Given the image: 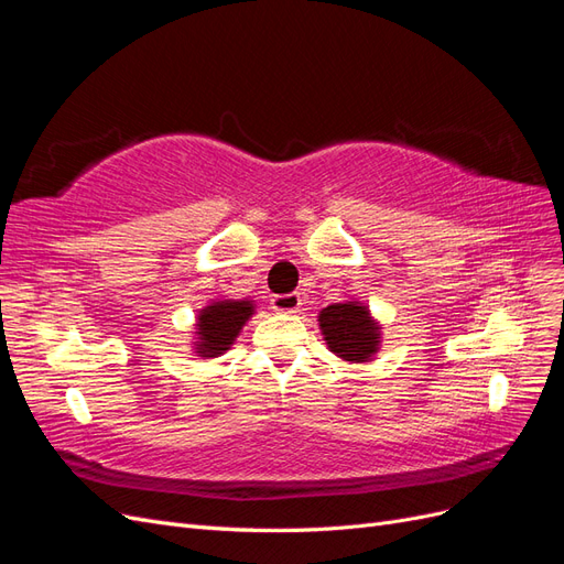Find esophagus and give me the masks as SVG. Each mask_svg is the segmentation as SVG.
Here are the masks:
<instances>
[{"label":"esophagus","instance_id":"obj_1","mask_svg":"<svg viewBox=\"0 0 564 564\" xmlns=\"http://www.w3.org/2000/svg\"><path fill=\"white\" fill-rule=\"evenodd\" d=\"M270 308L280 313V315H294V313L301 311V294L292 292V294H284V296H272Z\"/></svg>","mask_w":564,"mask_h":564}]
</instances>
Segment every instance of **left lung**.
<instances>
[{
	"label": "left lung",
	"mask_w": 564,
	"mask_h": 564,
	"mask_svg": "<svg viewBox=\"0 0 564 564\" xmlns=\"http://www.w3.org/2000/svg\"><path fill=\"white\" fill-rule=\"evenodd\" d=\"M322 338L327 348L344 362H371L381 350V322L373 319L369 305L360 301H340L322 308L317 315Z\"/></svg>",
	"instance_id": "1"
}]
</instances>
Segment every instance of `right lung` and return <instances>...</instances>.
Instances as JSON below:
<instances>
[{
  "mask_svg": "<svg viewBox=\"0 0 564 564\" xmlns=\"http://www.w3.org/2000/svg\"><path fill=\"white\" fill-rule=\"evenodd\" d=\"M256 313L251 299H214L195 317L193 352L202 360H212L230 350L245 324Z\"/></svg>",
  "mask_w": 564,
  "mask_h": 564,
  "instance_id": "obj_1",
  "label": "right lung"
}]
</instances>
